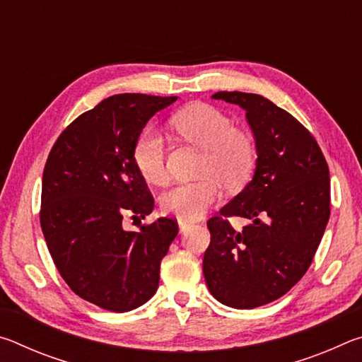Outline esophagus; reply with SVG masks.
<instances>
[{
    "mask_svg": "<svg viewBox=\"0 0 362 362\" xmlns=\"http://www.w3.org/2000/svg\"><path fill=\"white\" fill-rule=\"evenodd\" d=\"M193 225V222H188V220H183V218H179V230H180V233H183V231H187L189 226Z\"/></svg>",
    "mask_w": 362,
    "mask_h": 362,
    "instance_id": "34e87169",
    "label": "esophagus"
}]
</instances>
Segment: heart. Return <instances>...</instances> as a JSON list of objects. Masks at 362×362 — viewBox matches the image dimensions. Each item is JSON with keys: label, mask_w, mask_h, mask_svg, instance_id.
Instances as JSON below:
<instances>
[{"label": "heart", "mask_w": 362, "mask_h": 362, "mask_svg": "<svg viewBox=\"0 0 362 362\" xmlns=\"http://www.w3.org/2000/svg\"><path fill=\"white\" fill-rule=\"evenodd\" d=\"M174 129L189 144L204 150L196 182L170 187L161 196V209L173 216L193 220L218 198V179L226 188H238L252 174L257 148L250 134L236 129L228 115L207 103H192L177 112ZM139 174L150 183H163L168 177L166 142L158 131L146 127L139 134L132 148Z\"/></svg>", "instance_id": "obj_1"}]
</instances>
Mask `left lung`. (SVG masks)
Listing matches in <instances>:
<instances>
[{
  "instance_id": "1",
  "label": "left lung",
  "mask_w": 362,
  "mask_h": 362,
  "mask_svg": "<svg viewBox=\"0 0 362 362\" xmlns=\"http://www.w3.org/2000/svg\"><path fill=\"white\" fill-rule=\"evenodd\" d=\"M246 110L254 132L252 180L207 220L206 284L220 303L250 310L283 297L310 268L330 216L329 166L310 131L265 97L217 93ZM230 216L251 223L236 232Z\"/></svg>"
}]
</instances>
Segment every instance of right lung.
Listing matches in <instances>:
<instances>
[{"label":"right lung","instance_id":"obj_1","mask_svg":"<svg viewBox=\"0 0 362 362\" xmlns=\"http://www.w3.org/2000/svg\"><path fill=\"white\" fill-rule=\"evenodd\" d=\"M177 97L118 94L79 115L60 134L42 173L40 222L49 252L70 289L103 310L124 313L155 296L159 267L179 233L161 217L139 231L155 199L134 164L146 122Z\"/></svg>","mask_w":362,"mask_h":362}]
</instances>
